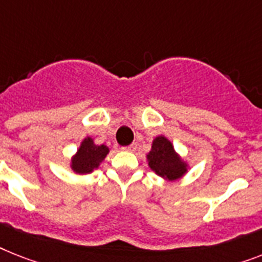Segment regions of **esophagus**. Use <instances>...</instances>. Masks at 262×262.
<instances>
[{"label": "esophagus", "mask_w": 262, "mask_h": 262, "mask_svg": "<svg viewBox=\"0 0 262 262\" xmlns=\"http://www.w3.org/2000/svg\"><path fill=\"white\" fill-rule=\"evenodd\" d=\"M136 148H138L136 143L129 144V146H127V147H123V150H124V151H129V152H134V151H136Z\"/></svg>", "instance_id": "34e87169"}]
</instances>
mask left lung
Instances as JSON below:
<instances>
[{"label":"left lung","instance_id":"obj_1","mask_svg":"<svg viewBox=\"0 0 262 262\" xmlns=\"http://www.w3.org/2000/svg\"><path fill=\"white\" fill-rule=\"evenodd\" d=\"M146 159L148 167L155 174L170 182L185 177L190 168L189 162L175 151L171 140L165 135H158L152 140L151 150L147 152Z\"/></svg>","mask_w":262,"mask_h":262}]
</instances>
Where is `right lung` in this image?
<instances>
[{"mask_svg":"<svg viewBox=\"0 0 262 262\" xmlns=\"http://www.w3.org/2000/svg\"><path fill=\"white\" fill-rule=\"evenodd\" d=\"M108 152L110 148L105 144H96L91 136H85L76 152L71 157L69 168L76 175L91 174L99 168Z\"/></svg>","mask_w":262,"mask_h":262,"instance_id":"add662e5","label":"right lung"}]
</instances>
